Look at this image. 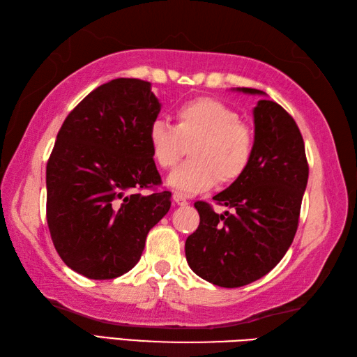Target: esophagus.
Instances as JSON below:
<instances>
[{
    "mask_svg": "<svg viewBox=\"0 0 357 357\" xmlns=\"http://www.w3.org/2000/svg\"><path fill=\"white\" fill-rule=\"evenodd\" d=\"M173 201L176 202L178 206H187V204H188V201H187L185 196L179 195V193H174V195H173Z\"/></svg>",
    "mask_w": 357,
    "mask_h": 357,
    "instance_id": "esophagus-1",
    "label": "esophagus"
}]
</instances>
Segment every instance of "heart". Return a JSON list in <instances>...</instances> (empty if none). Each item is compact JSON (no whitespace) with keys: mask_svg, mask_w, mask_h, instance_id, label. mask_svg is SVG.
<instances>
[{"mask_svg":"<svg viewBox=\"0 0 357 357\" xmlns=\"http://www.w3.org/2000/svg\"><path fill=\"white\" fill-rule=\"evenodd\" d=\"M151 156L172 169L188 147L190 159L176 167L167 184L184 195L238 181L252 164L255 136L229 105L215 98H195L174 110V126L155 121L149 128Z\"/></svg>","mask_w":357,"mask_h":357,"instance_id":"heart-1","label":"heart"}]
</instances>
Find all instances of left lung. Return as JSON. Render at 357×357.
Instances as JSON below:
<instances>
[{
    "instance_id": "obj_1",
    "label": "left lung",
    "mask_w": 357,
    "mask_h": 357,
    "mask_svg": "<svg viewBox=\"0 0 357 357\" xmlns=\"http://www.w3.org/2000/svg\"><path fill=\"white\" fill-rule=\"evenodd\" d=\"M244 93L265 95L242 87ZM255 155L242 176L213 196L231 208L215 213L198 201L199 227L185 241L190 268L208 282L236 288L261 279L282 259L298 230L308 181L304 139L290 113L261 100L253 110Z\"/></svg>"
}]
</instances>
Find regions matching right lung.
<instances>
[{
  "label": "right lung",
  "instance_id": "1",
  "mask_svg": "<svg viewBox=\"0 0 357 357\" xmlns=\"http://www.w3.org/2000/svg\"><path fill=\"white\" fill-rule=\"evenodd\" d=\"M159 110L149 81L118 78L90 92L59 128L45 215L58 255L89 279L132 270L170 210L172 193L156 190L162 181L149 144ZM146 188L155 192L142 195Z\"/></svg>",
  "mask_w": 357,
  "mask_h": 357
}]
</instances>
